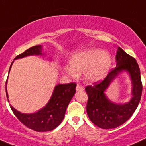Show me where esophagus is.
I'll return each mask as SVG.
<instances>
[{
	"mask_svg": "<svg viewBox=\"0 0 146 146\" xmlns=\"http://www.w3.org/2000/svg\"><path fill=\"white\" fill-rule=\"evenodd\" d=\"M76 90L77 91H84V86H82V85L81 84H77V86H76Z\"/></svg>",
	"mask_w": 146,
	"mask_h": 146,
	"instance_id": "34e87169",
	"label": "esophagus"
}]
</instances>
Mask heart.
<instances>
[{"instance_id": "b5f03b06", "label": "heart", "mask_w": 146, "mask_h": 146, "mask_svg": "<svg viewBox=\"0 0 146 146\" xmlns=\"http://www.w3.org/2000/svg\"><path fill=\"white\" fill-rule=\"evenodd\" d=\"M67 73L73 76L84 72L85 78L91 82L99 81L107 76L111 69V55L97 48H89L75 54L69 60Z\"/></svg>"}]
</instances>
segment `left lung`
Segmentation results:
<instances>
[{
    "instance_id": "8db88e82",
    "label": "left lung",
    "mask_w": 146,
    "mask_h": 146,
    "mask_svg": "<svg viewBox=\"0 0 146 146\" xmlns=\"http://www.w3.org/2000/svg\"><path fill=\"white\" fill-rule=\"evenodd\" d=\"M116 67L108 73L101 82L85 88L88 94L86 112L89 119L102 129H113L125 123L132 115L141 98L143 84L140 71L136 60L127 54L121 48H118ZM123 70L131 75L133 83V98L125 104H116L106 98L104 92L110 82Z\"/></svg>"
}]
</instances>
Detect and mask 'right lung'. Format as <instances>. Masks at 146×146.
<instances>
[{
	"instance_id": "1",
	"label": "right lung",
	"mask_w": 146,
	"mask_h": 146,
	"mask_svg": "<svg viewBox=\"0 0 146 146\" xmlns=\"http://www.w3.org/2000/svg\"><path fill=\"white\" fill-rule=\"evenodd\" d=\"M41 46H35L17 55L14 60L27 57L29 55L42 54ZM13 63V62H12ZM11 63L9 70L12 65ZM76 84L74 82L67 84H58L55 86L53 94L45 107L38 112L31 114L21 113L10 105L15 116L22 124L36 132H47L58 127L65 117V111L69 102L76 93ZM8 99L7 91L6 89ZM9 101V100H8Z\"/></svg>"
}]
</instances>
